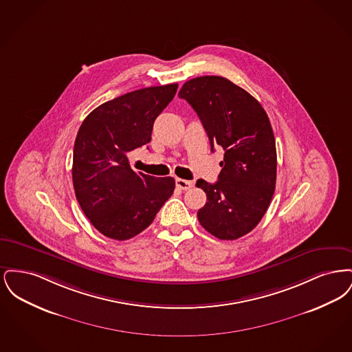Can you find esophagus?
Wrapping results in <instances>:
<instances>
[{"label": "esophagus", "instance_id": "34e87169", "mask_svg": "<svg viewBox=\"0 0 352 352\" xmlns=\"http://www.w3.org/2000/svg\"><path fill=\"white\" fill-rule=\"evenodd\" d=\"M175 184H177V187L178 188H181V190H188V188H191L194 184L191 182V181H186V179H181V178H177L175 179Z\"/></svg>", "mask_w": 352, "mask_h": 352}]
</instances>
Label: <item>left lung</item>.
Returning a JSON list of instances; mask_svg holds the SVG:
<instances>
[{
  "label": "left lung",
  "mask_w": 352,
  "mask_h": 352,
  "mask_svg": "<svg viewBox=\"0 0 352 352\" xmlns=\"http://www.w3.org/2000/svg\"><path fill=\"white\" fill-rule=\"evenodd\" d=\"M178 95L198 113L211 151H224L218 182H197L207 195L199 223L218 239H239L260 223L276 188L277 153L268 115L245 89L221 76L191 79Z\"/></svg>",
  "instance_id": "obj_1"
}]
</instances>
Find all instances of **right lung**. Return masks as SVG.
<instances>
[{"instance_id":"1","label":"right lung","mask_w":352,"mask_h":352,"mask_svg":"<svg viewBox=\"0 0 352 352\" xmlns=\"http://www.w3.org/2000/svg\"><path fill=\"white\" fill-rule=\"evenodd\" d=\"M177 88L166 84L118 96L94 109L79 128L72 161L75 195L107 237L128 240L142 232L174 192V178L135 173L128 155L151 142L154 120Z\"/></svg>"}]
</instances>
